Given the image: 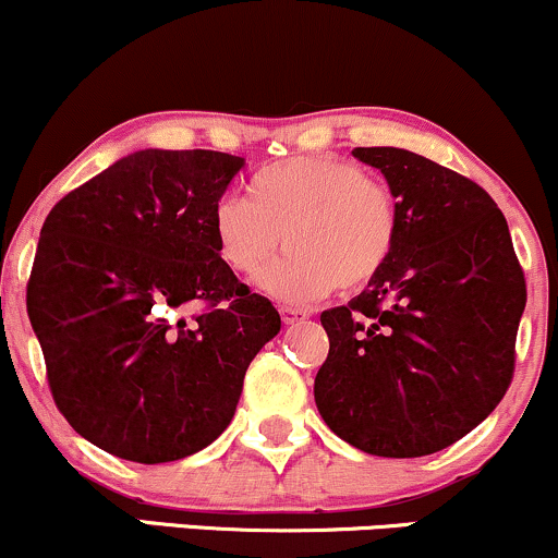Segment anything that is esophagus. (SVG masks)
Masks as SVG:
<instances>
[{"instance_id":"esophagus-1","label":"esophagus","mask_w":558,"mask_h":558,"mask_svg":"<svg viewBox=\"0 0 558 558\" xmlns=\"http://www.w3.org/2000/svg\"><path fill=\"white\" fill-rule=\"evenodd\" d=\"M278 312H280V319H283L286 325L301 323V319L310 317L304 310H296V306H278Z\"/></svg>"}]
</instances>
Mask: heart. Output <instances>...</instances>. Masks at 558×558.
<instances>
[{"mask_svg": "<svg viewBox=\"0 0 558 558\" xmlns=\"http://www.w3.org/2000/svg\"><path fill=\"white\" fill-rule=\"evenodd\" d=\"M217 257L233 275L259 272L275 299L312 301L362 291L386 270L401 235V204L386 181L341 157L299 155L248 178L246 198L222 196L209 215Z\"/></svg>", "mask_w": 558, "mask_h": 558, "instance_id": "heart-1", "label": "heart"}]
</instances>
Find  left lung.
<instances>
[{"label": "left lung", "mask_w": 558, "mask_h": 558, "mask_svg": "<svg viewBox=\"0 0 558 558\" xmlns=\"http://www.w3.org/2000/svg\"><path fill=\"white\" fill-rule=\"evenodd\" d=\"M401 204L393 259L319 315L330 338L315 401L338 438L427 457L477 427L511 386L527 286L501 209L475 181L393 146L351 151Z\"/></svg>", "instance_id": "8db88e82"}]
</instances>
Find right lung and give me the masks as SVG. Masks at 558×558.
<instances>
[{"mask_svg":"<svg viewBox=\"0 0 558 558\" xmlns=\"http://www.w3.org/2000/svg\"><path fill=\"white\" fill-rule=\"evenodd\" d=\"M241 168L226 151H133L44 220L28 319L57 409L107 453L159 464L202 451L278 336V310L222 265L209 226Z\"/></svg>","mask_w":558,"mask_h":558,"instance_id":"right-lung-1","label":"right lung"}]
</instances>
